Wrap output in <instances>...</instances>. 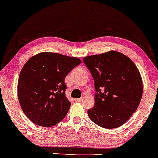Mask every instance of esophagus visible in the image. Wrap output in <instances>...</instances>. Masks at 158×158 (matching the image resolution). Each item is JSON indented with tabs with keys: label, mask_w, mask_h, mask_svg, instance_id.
<instances>
[{
	"label": "esophagus",
	"mask_w": 158,
	"mask_h": 158,
	"mask_svg": "<svg viewBox=\"0 0 158 158\" xmlns=\"http://www.w3.org/2000/svg\"><path fill=\"white\" fill-rule=\"evenodd\" d=\"M83 97H82V98H77V99H75V101H76V102H81V101H83Z\"/></svg>",
	"instance_id": "1"
}]
</instances>
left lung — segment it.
<instances>
[{
  "instance_id": "obj_1",
  "label": "left lung",
  "mask_w": 158,
  "mask_h": 158,
  "mask_svg": "<svg viewBox=\"0 0 158 158\" xmlns=\"http://www.w3.org/2000/svg\"><path fill=\"white\" fill-rule=\"evenodd\" d=\"M83 62L94 80L95 106L89 118L105 129L119 127L129 119L141 101L143 85L130 58L116 51L87 56Z\"/></svg>"
}]
</instances>
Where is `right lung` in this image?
<instances>
[{
	"label": "right lung",
	"instance_id": "right-lung-1",
	"mask_svg": "<svg viewBox=\"0 0 158 158\" xmlns=\"http://www.w3.org/2000/svg\"><path fill=\"white\" fill-rule=\"evenodd\" d=\"M81 63L77 57L39 53L26 62L18 81V98L29 119L39 126H55L65 117L71 103L65 96L66 75Z\"/></svg>",
	"mask_w": 158,
	"mask_h": 158
}]
</instances>
